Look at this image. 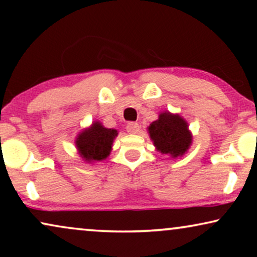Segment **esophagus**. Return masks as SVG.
I'll return each mask as SVG.
<instances>
[{
  "label": "esophagus",
  "instance_id": "1",
  "mask_svg": "<svg viewBox=\"0 0 257 257\" xmlns=\"http://www.w3.org/2000/svg\"><path fill=\"white\" fill-rule=\"evenodd\" d=\"M126 131L128 133H137L139 131V124L135 121L127 122V125H126Z\"/></svg>",
  "mask_w": 257,
  "mask_h": 257
}]
</instances>
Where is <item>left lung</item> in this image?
Masks as SVG:
<instances>
[{"mask_svg":"<svg viewBox=\"0 0 257 257\" xmlns=\"http://www.w3.org/2000/svg\"><path fill=\"white\" fill-rule=\"evenodd\" d=\"M150 137L158 151L172 157L182 156L192 144L188 125L180 115L164 112L149 127Z\"/></svg>","mask_w":257,"mask_h":257,"instance_id":"left-lung-1","label":"left lung"}]
</instances>
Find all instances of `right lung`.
Segmentation results:
<instances>
[{"label":"right lung","mask_w":257,"mask_h":257,"mask_svg":"<svg viewBox=\"0 0 257 257\" xmlns=\"http://www.w3.org/2000/svg\"><path fill=\"white\" fill-rule=\"evenodd\" d=\"M117 135V130L105 128L100 122H93L90 128L78 136L77 149L86 161H100L110 154L112 143Z\"/></svg>","instance_id":"right-lung-1"}]
</instances>
